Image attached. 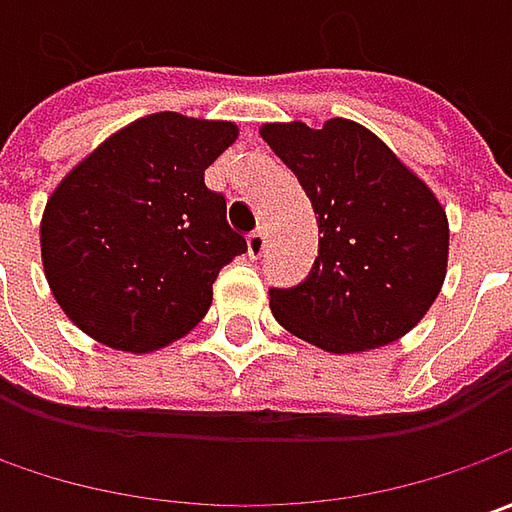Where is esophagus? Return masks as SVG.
I'll list each match as a JSON object with an SVG mask.
<instances>
[{
	"mask_svg": "<svg viewBox=\"0 0 512 512\" xmlns=\"http://www.w3.org/2000/svg\"><path fill=\"white\" fill-rule=\"evenodd\" d=\"M265 250H267L265 230H253V233L247 236V253H250V259H259Z\"/></svg>",
	"mask_w": 512,
	"mask_h": 512,
	"instance_id": "obj_1",
	"label": "esophagus"
}]
</instances>
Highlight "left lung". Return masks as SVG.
Returning <instances> with one entry per match:
<instances>
[{"label": "left lung", "instance_id": "1", "mask_svg": "<svg viewBox=\"0 0 512 512\" xmlns=\"http://www.w3.org/2000/svg\"><path fill=\"white\" fill-rule=\"evenodd\" d=\"M262 139L305 187L322 233L305 282L270 287L276 322L330 353L402 339L442 290L450 233L439 199L356 122L265 125Z\"/></svg>", "mask_w": 512, "mask_h": 512}]
</instances>
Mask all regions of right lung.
<instances>
[{
    "label": "right lung",
    "instance_id": "add662e5",
    "mask_svg": "<svg viewBox=\"0 0 512 512\" xmlns=\"http://www.w3.org/2000/svg\"><path fill=\"white\" fill-rule=\"evenodd\" d=\"M230 122L153 113L90 153L53 190L42 262L56 302L96 342L148 353L199 325L219 270L247 250L207 165Z\"/></svg>",
    "mask_w": 512,
    "mask_h": 512
}]
</instances>
